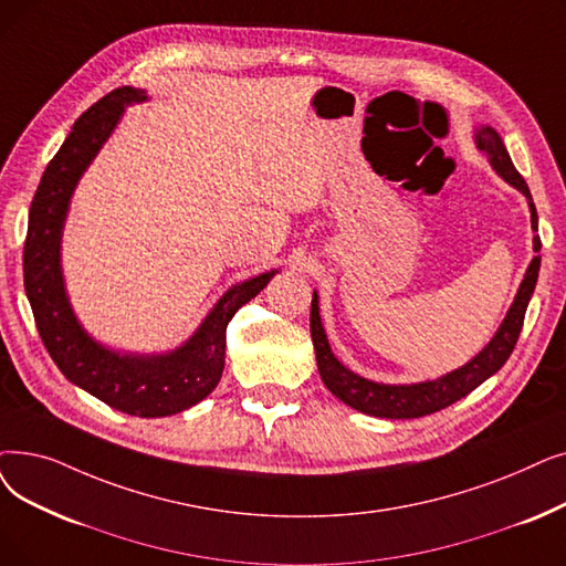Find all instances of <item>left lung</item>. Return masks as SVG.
<instances>
[{"label":"left lung","instance_id":"obj_1","mask_svg":"<svg viewBox=\"0 0 566 566\" xmlns=\"http://www.w3.org/2000/svg\"><path fill=\"white\" fill-rule=\"evenodd\" d=\"M474 138H476V147L488 157L490 166H493L511 187L523 191V196L530 203L532 231H538V217H536L530 187L518 170H515L500 134L493 127H481L476 129ZM538 250H542V238L534 235L536 256L530 261L525 280L521 282V289L515 293L502 326L497 328L495 337L485 344V349L479 352L470 363L458 367V370L432 381H421V384H402V386L377 384L365 377H358L356 373L349 370V367H344L331 352L322 316H318V296L314 291L312 310H310V333H312L316 367H318V375H322V381L344 405H349L356 411H363L367 416H379V419H419V416L434 413L439 409L458 402L460 398L470 396L476 386H481L488 377H493L500 370V367L509 360L515 342H518V335L525 322V312L536 286L538 265H542Z\"/></svg>","mask_w":566,"mask_h":566}]
</instances>
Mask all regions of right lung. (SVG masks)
<instances>
[{
	"label": "right lung",
	"mask_w": 566,
	"mask_h": 566,
	"mask_svg": "<svg viewBox=\"0 0 566 566\" xmlns=\"http://www.w3.org/2000/svg\"><path fill=\"white\" fill-rule=\"evenodd\" d=\"M145 99L143 90L117 87L76 119L60 153L45 166L32 199L22 270L39 335L60 373L117 411L140 419H161L210 396L222 379L229 322L268 286L277 270L231 286L196 333L174 352L119 354L85 333L66 298L60 263L69 201L85 168L113 134L125 106Z\"/></svg>",
	"instance_id": "add662e5"
}]
</instances>
